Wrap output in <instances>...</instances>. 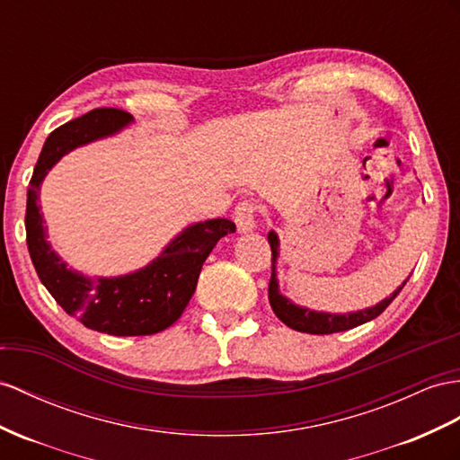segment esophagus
I'll return each instance as SVG.
<instances>
[{
  "label": "esophagus",
  "instance_id": "obj_1",
  "mask_svg": "<svg viewBox=\"0 0 460 460\" xmlns=\"http://www.w3.org/2000/svg\"><path fill=\"white\" fill-rule=\"evenodd\" d=\"M256 214L258 206L251 199H244L237 208H234V223H237L239 233H249L256 227Z\"/></svg>",
  "mask_w": 460,
  "mask_h": 460
}]
</instances>
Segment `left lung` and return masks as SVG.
<instances>
[{
    "label": "left lung",
    "instance_id": "left-lung-1",
    "mask_svg": "<svg viewBox=\"0 0 460 460\" xmlns=\"http://www.w3.org/2000/svg\"><path fill=\"white\" fill-rule=\"evenodd\" d=\"M268 243L270 249H272V278H270V286H268V299L270 305H272V311L276 313L278 319L288 324L289 328L297 332H307V334H334V332H344L349 331V328H356L363 323H369L376 319L388 305L394 301V297L402 291L404 284L400 286L396 291H393V296H388L381 303H376L375 307L356 311V313H348V314H331V313H316L311 309L299 307V305L291 303L288 297H284L279 293L278 288V278H276V261H278V234L274 231L268 233Z\"/></svg>",
    "mask_w": 460,
    "mask_h": 460
}]
</instances>
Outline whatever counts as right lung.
Masks as SVG:
<instances>
[{"label":"right lung","mask_w":460,"mask_h":460,"mask_svg":"<svg viewBox=\"0 0 460 460\" xmlns=\"http://www.w3.org/2000/svg\"><path fill=\"white\" fill-rule=\"evenodd\" d=\"M132 122L120 109H95L56 128L46 137L27 192V244L34 270L56 303L91 331L111 336H149L181 319L194 296L202 266L221 237L234 233L229 219L199 221L174 237L155 261L134 274L87 278L58 256L46 241L39 192L44 176L66 153L112 136Z\"/></svg>","instance_id":"obj_1"}]
</instances>
